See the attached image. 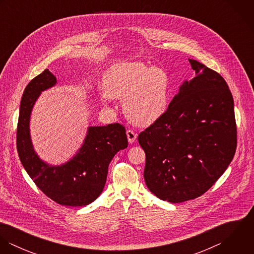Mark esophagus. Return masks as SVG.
<instances>
[{"instance_id": "34e87169", "label": "esophagus", "mask_w": 254, "mask_h": 254, "mask_svg": "<svg viewBox=\"0 0 254 254\" xmlns=\"http://www.w3.org/2000/svg\"><path fill=\"white\" fill-rule=\"evenodd\" d=\"M126 134H127V138H128L129 143L132 144V143H134V142L136 141V139H137V134H136L133 130H131V129L127 130Z\"/></svg>"}]
</instances>
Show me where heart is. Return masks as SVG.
<instances>
[{
    "mask_svg": "<svg viewBox=\"0 0 254 254\" xmlns=\"http://www.w3.org/2000/svg\"><path fill=\"white\" fill-rule=\"evenodd\" d=\"M110 97L124 99V110L137 125L149 126L163 116L168 104V77L159 67L141 63L112 65L104 77Z\"/></svg>",
    "mask_w": 254,
    "mask_h": 254,
    "instance_id": "1",
    "label": "heart"
}]
</instances>
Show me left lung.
Returning <instances> with one entry per match:
<instances>
[{"label": "left lung", "instance_id": "1", "mask_svg": "<svg viewBox=\"0 0 254 254\" xmlns=\"http://www.w3.org/2000/svg\"><path fill=\"white\" fill-rule=\"evenodd\" d=\"M189 62L195 77L184 82L163 116L138 136L145 150L148 190L172 203L206 192L228 168L237 148L228 84L197 61Z\"/></svg>", "mask_w": 254, "mask_h": 254}]
</instances>
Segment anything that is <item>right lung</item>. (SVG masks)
<instances>
[{
    "label": "right lung",
    "instance_id": "add662e5",
    "mask_svg": "<svg viewBox=\"0 0 254 254\" xmlns=\"http://www.w3.org/2000/svg\"><path fill=\"white\" fill-rule=\"evenodd\" d=\"M56 83L55 75L45 69L26 86L17 122V152L30 178L48 197L62 205L85 206L102 193L111 159L116 152L127 147L126 130L119 123L89 127L84 144L71 160L62 166L43 162L33 149L29 119L41 92Z\"/></svg>",
    "mask_w": 254,
    "mask_h": 254
}]
</instances>
